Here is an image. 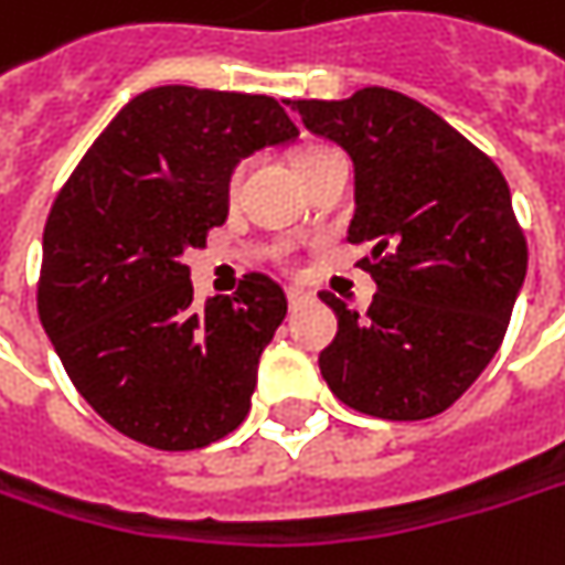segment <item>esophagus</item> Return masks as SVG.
Wrapping results in <instances>:
<instances>
[{
	"label": "esophagus",
	"mask_w": 565,
	"mask_h": 565,
	"mask_svg": "<svg viewBox=\"0 0 565 565\" xmlns=\"http://www.w3.org/2000/svg\"><path fill=\"white\" fill-rule=\"evenodd\" d=\"M286 298H289V308H292V311L305 308L308 301H315L311 292H305V289H298V286H289V289H286Z\"/></svg>",
	"instance_id": "obj_1"
}]
</instances>
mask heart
Instances as JSON below:
<instances>
[{"label":"heart","instance_id":"1","mask_svg":"<svg viewBox=\"0 0 565 565\" xmlns=\"http://www.w3.org/2000/svg\"><path fill=\"white\" fill-rule=\"evenodd\" d=\"M321 152H327V149H321V146H311V149H301V152H298V156H296V168H301L305 161H311V158L321 156ZM241 171H244V168H235V171H232V178H228V196H235V193H238Z\"/></svg>","mask_w":565,"mask_h":565}]
</instances>
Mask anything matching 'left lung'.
<instances>
[{
	"instance_id": "8db88e82",
	"label": "left lung",
	"mask_w": 565,
	"mask_h": 565,
	"mask_svg": "<svg viewBox=\"0 0 565 565\" xmlns=\"http://www.w3.org/2000/svg\"><path fill=\"white\" fill-rule=\"evenodd\" d=\"M305 129L337 142L355 174L350 244L379 292L369 315L321 292L337 337L318 365L347 407L379 419L448 409L499 350L527 273L502 171L426 104L391 88L296 100Z\"/></svg>"
}]
</instances>
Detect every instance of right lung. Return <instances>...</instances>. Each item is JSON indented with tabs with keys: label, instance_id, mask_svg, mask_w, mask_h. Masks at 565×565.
<instances>
[{
	"label": "right lung",
	"instance_id": "add662e5",
	"mask_svg": "<svg viewBox=\"0 0 565 565\" xmlns=\"http://www.w3.org/2000/svg\"><path fill=\"white\" fill-rule=\"evenodd\" d=\"M296 139L276 98L161 85L129 100L60 190L38 311L72 384L117 433L190 451L244 423L286 292L250 273L196 308L184 254L225 222L241 158Z\"/></svg>",
	"mask_w": 565,
	"mask_h": 565
}]
</instances>
